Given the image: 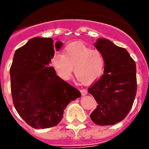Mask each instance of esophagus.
Masks as SVG:
<instances>
[{
	"label": "esophagus",
	"instance_id": "34e87169",
	"mask_svg": "<svg viewBox=\"0 0 149 149\" xmlns=\"http://www.w3.org/2000/svg\"><path fill=\"white\" fill-rule=\"evenodd\" d=\"M80 91H81V95H82V96H84V95H86L87 94V91L85 90V89L81 90Z\"/></svg>",
	"mask_w": 149,
	"mask_h": 149
}]
</instances>
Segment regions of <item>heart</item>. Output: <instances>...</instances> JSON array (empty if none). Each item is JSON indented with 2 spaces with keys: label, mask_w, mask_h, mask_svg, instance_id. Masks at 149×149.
Instances as JSON below:
<instances>
[{
  "label": "heart",
  "mask_w": 149,
  "mask_h": 149,
  "mask_svg": "<svg viewBox=\"0 0 149 149\" xmlns=\"http://www.w3.org/2000/svg\"><path fill=\"white\" fill-rule=\"evenodd\" d=\"M51 64L62 80H69L74 70L79 80L89 84L102 76L105 59L101 51L81 42H71L65 47L63 54L58 53L53 56Z\"/></svg>",
  "instance_id": "b5f03b06"
}]
</instances>
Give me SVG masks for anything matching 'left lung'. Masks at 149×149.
<instances>
[{"label":"left lung","instance_id":"left-lung-1","mask_svg":"<svg viewBox=\"0 0 149 149\" xmlns=\"http://www.w3.org/2000/svg\"><path fill=\"white\" fill-rule=\"evenodd\" d=\"M105 59L101 79L88 89L98 106L90 114L100 126L113 125L126 118L132 109L137 93L136 65L125 48L112 41L98 38L94 44Z\"/></svg>","mask_w":149,"mask_h":149}]
</instances>
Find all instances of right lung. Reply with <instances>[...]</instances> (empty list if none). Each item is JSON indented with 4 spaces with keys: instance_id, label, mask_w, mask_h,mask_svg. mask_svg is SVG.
<instances>
[{
    "instance_id": "1",
    "label": "right lung",
    "mask_w": 149,
    "mask_h": 149,
    "mask_svg": "<svg viewBox=\"0 0 149 149\" xmlns=\"http://www.w3.org/2000/svg\"><path fill=\"white\" fill-rule=\"evenodd\" d=\"M63 45L51 38L34 37L16 50L10 68L11 91L17 113L34 129L55 126L69 103L81 93L56 76L50 66L54 50Z\"/></svg>"
}]
</instances>
